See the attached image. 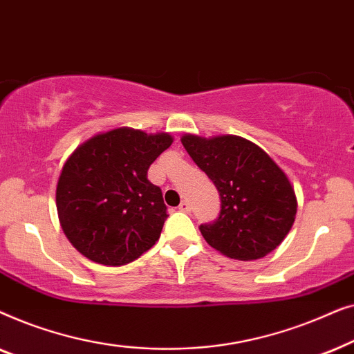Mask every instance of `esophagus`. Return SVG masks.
I'll return each instance as SVG.
<instances>
[{
	"instance_id": "34e87169",
	"label": "esophagus",
	"mask_w": 354,
	"mask_h": 354,
	"mask_svg": "<svg viewBox=\"0 0 354 354\" xmlns=\"http://www.w3.org/2000/svg\"><path fill=\"white\" fill-rule=\"evenodd\" d=\"M178 209L183 212H190V203H188L187 200H183L180 205H178Z\"/></svg>"
}]
</instances>
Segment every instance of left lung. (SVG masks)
<instances>
[{"instance_id":"1","label":"left lung","mask_w":354,"mask_h":354,"mask_svg":"<svg viewBox=\"0 0 354 354\" xmlns=\"http://www.w3.org/2000/svg\"><path fill=\"white\" fill-rule=\"evenodd\" d=\"M180 140L221 196L217 221L200 225L207 243L239 261L261 259L277 248L292 229L298 206L293 185L277 162L236 135L185 133Z\"/></svg>"}]
</instances>
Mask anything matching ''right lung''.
<instances>
[{
	"instance_id": "add662e5",
	"label": "right lung",
	"mask_w": 354,
	"mask_h": 354,
	"mask_svg": "<svg viewBox=\"0 0 354 354\" xmlns=\"http://www.w3.org/2000/svg\"><path fill=\"white\" fill-rule=\"evenodd\" d=\"M172 142L164 132L119 127L72 151L57 180L56 207L79 253L98 264L124 266L156 243L167 207L147 174Z\"/></svg>"
}]
</instances>
